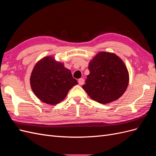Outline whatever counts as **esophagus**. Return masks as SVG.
I'll return each mask as SVG.
<instances>
[{
	"instance_id": "1",
	"label": "esophagus",
	"mask_w": 156,
	"mask_h": 156,
	"mask_svg": "<svg viewBox=\"0 0 156 156\" xmlns=\"http://www.w3.org/2000/svg\"><path fill=\"white\" fill-rule=\"evenodd\" d=\"M78 83H79V85H83V84L84 83V79H83V78L79 79L78 80Z\"/></svg>"
}]
</instances>
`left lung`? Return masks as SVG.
Wrapping results in <instances>:
<instances>
[{
    "instance_id": "8db88e82",
    "label": "left lung",
    "mask_w": 156,
    "mask_h": 156,
    "mask_svg": "<svg viewBox=\"0 0 156 156\" xmlns=\"http://www.w3.org/2000/svg\"><path fill=\"white\" fill-rule=\"evenodd\" d=\"M89 75L83 88L93 100L102 104L118 100L129 83L123 61L114 53L100 52L89 63Z\"/></svg>"
}]
</instances>
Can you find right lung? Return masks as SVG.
<instances>
[{"instance_id":"1","label":"right lung","mask_w":156,"mask_h":156,"mask_svg":"<svg viewBox=\"0 0 156 156\" xmlns=\"http://www.w3.org/2000/svg\"><path fill=\"white\" fill-rule=\"evenodd\" d=\"M30 81L35 95L49 105L62 101L69 90L78 83L71 71L51 56L44 57L35 65Z\"/></svg>"}]
</instances>
